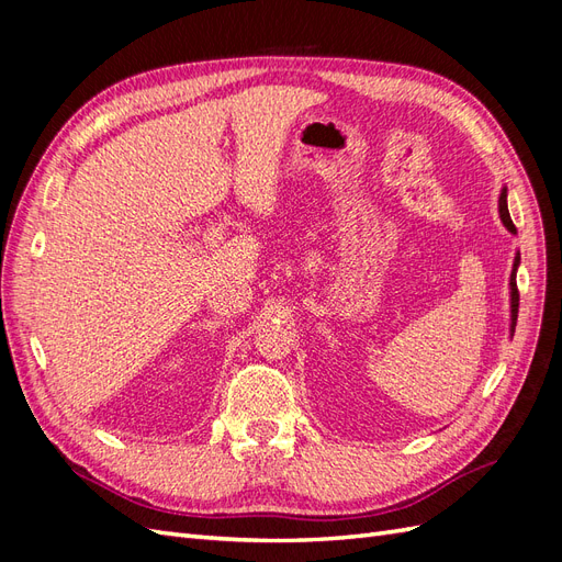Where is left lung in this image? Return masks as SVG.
<instances>
[{
	"instance_id": "obj_1",
	"label": "left lung",
	"mask_w": 562,
	"mask_h": 562,
	"mask_svg": "<svg viewBox=\"0 0 562 562\" xmlns=\"http://www.w3.org/2000/svg\"><path fill=\"white\" fill-rule=\"evenodd\" d=\"M497 209H499V217H502V225L512 232L514 236L518 234L516 232V227H514V223H512V215H508V203H506V184L502 187V194H499V203H497ZM518 267H520V252L516 250V258H514V267H512V277H508V304H512V323H508V335L514 337V333H516V321H518V300H520V295H518V285H516V274H518Z\"/></svg>"
}]
</instances>
